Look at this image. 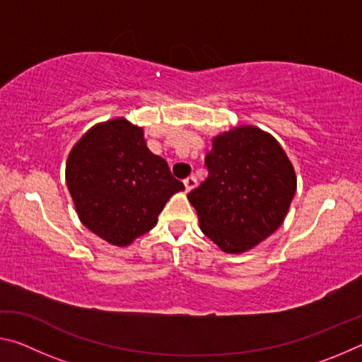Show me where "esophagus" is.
<instances>
[{
	"instance_id": "esophagus-1",
	"label": "esophagus",
	"mask_w": 362,
	"mask_h": 362,
	"mask_svg": "<svg viewBox=\"0 0 362 362\" xmlns=\"http://www.w3.org/2000/svg\"><path fill=\"white\" fill-rule=\"evenodd\" d=\"M183 185H185V189H187V192H192V189L196 187V179H194L193 175L187 177V179L183 180Z\"/></svg>"
}]
</instances>
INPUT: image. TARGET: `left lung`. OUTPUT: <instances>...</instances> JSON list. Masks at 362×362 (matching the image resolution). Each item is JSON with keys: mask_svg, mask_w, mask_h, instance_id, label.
<instances>
[{"mask_svg": "<svg viewBox=\"0 0 362 362\" xmlns=\"http://www.w3.org/2000/svg\"><path fill=\"white\" fill-rule=\"evenodd\" d=\"M209 174L188 201L199 228L226 254H243L265 241L284 222L297 175L272 134L236 126L212 139Z\"/></svg>", "mask_w": 362, "mask_h": 362, "instance_id": "8db88e82", "label": "left lung"}]
</instances>
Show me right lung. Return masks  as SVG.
<instances>
[{
  "label": "right lung",
  "mask_w": 362,
  "mask_h": 362,
  "mask_svg": "<svg viewBox=\"0 0 362 362\" xmlns=\"http://www.w3.org/2000/svg\"><path fill=\"white\" fill-rule=\"evenodd\" d=\"M65 179L81 223L118 247L150 231L170 196L185 189L148 150L144 127L126 118L90 127L69 153Z\"/></svg>",
  "instance_id": "1"
}]
</instances>
